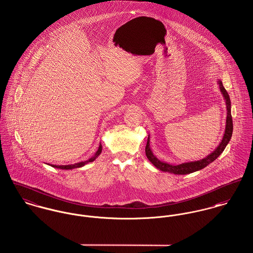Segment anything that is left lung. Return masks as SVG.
<instances>
[{"label": "left lung", "mask_w": 253, "mask_h": 253, "mask_svg": "<svg viewBox=\"0 0 253 253\" xmlns=\"http://www.w3.org/2000/svg\"><path fill=\"white\" fill-rule=\"evenodd\" d=\"M218 84L220 86V90L223 94V98L225 100V105H226V122H225V130L223 134V139L218 145V147L215 149L211 154H209L206 158L200 160V161H195V162H189V163H183L180 164H170L167 163H164L160 161L152 152L150 148V136L148 135L147 139V144L145 147V153L147 156V159L151 162V164L154 166H156L158 169L164 171V172H169L175 175H186L190 174L196 171H199L205 167H207L208 164L213 163L222 153L223 150L228 144L232 132H233V123H232V117H231V102L229 95L227 91L224 89L223 86V83L220 79H218Z\"/></svg>", "instance_id": "8db88e82"}]
</instances>
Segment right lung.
<instances>
[{"label": "right lung", "mask_w": 253, "mask_h": 253, "mask_svg": "<svg viewBox=\"0 0 253 253\" xmlns=\"http://www.w3.org/2000/svg\"><path fill=\"white\" fill-rule=\"evenodd\" d=\"M101 152H102V145L100 143L97 151L95 152V154L91 158H89V160H87L85 162H81V163H77V164H69V165H54V164H50V166H52L54 168H58V169H63V170H71V169H75V168H79V167L84 166L85 164L93 162L101 154Z\"/></svg>", "instance_id": "right-lung-1"}]
</instances>
